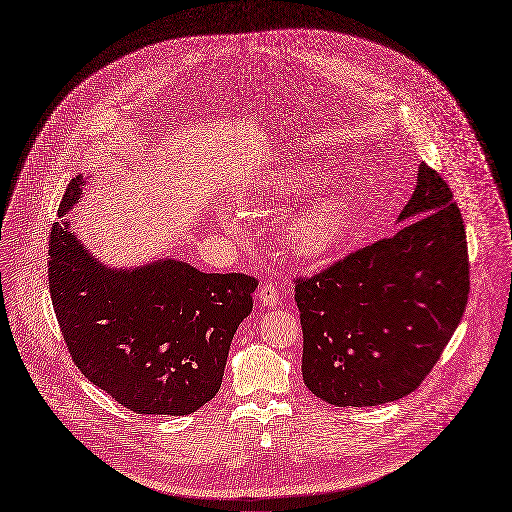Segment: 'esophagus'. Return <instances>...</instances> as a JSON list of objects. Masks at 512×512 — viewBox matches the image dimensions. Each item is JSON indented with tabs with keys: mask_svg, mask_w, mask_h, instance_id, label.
<instances>
[{
	"mask_svg": "<svg viewBox=\"0 0 512 512\" xmlns=\"http://www.w3.org/2000/svg\"><path fill=\"white\" fill-rule=\"evenodd\" d=\"M258 297H260V301H262L264 305L279 303V287H277V283L262 281V283H260V289H258Z\"/></svg>",
	"mask_w": 512,
	"mask_h": 512,
	"instance_id": "obj_1",
	"label": "esophagus"
}]
</instances>
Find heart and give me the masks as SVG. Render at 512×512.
I'll return each mask as SVG.
<instances>
[{
    "label": "heart",
    "mask_w": 512,
    "mask_h": 512,
    "mask_svg": "<svg viewBox=\"0 0 512 512\" xmlns=\"http://www.w3.org/2000/svg\"><path fill=\"white\" fill-rule=\"evenodd\" d=\"M330 182V172L320 164H301L279 172L266 190L272 196H307ZM355 213V203L346 194H332L303 205L287 225L291 248L301 256L328 254L344 235Z\"/></svg>",
    "instance_id": "b5f03b06"
}]
</instances>
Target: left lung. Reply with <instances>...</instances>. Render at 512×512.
Returning <instances> with one entry per match:
<instances>
[{"mask_svg": "<svg viewBox=\"0 0 512 512\" xmlns=\"http://www.w3.org/2000/svg\"><path fill=\"white\" fill-rule=\"evenodd\" d=\"M400 221L389 238L293 279L303 381L332 406L408 396L461 322L469 295L465 225L437 170L420 164Z\"/></svg>", "mask_w": 512, "mask_h": 512, "instance_id": "1", "label": "left lung"}]
</instances>
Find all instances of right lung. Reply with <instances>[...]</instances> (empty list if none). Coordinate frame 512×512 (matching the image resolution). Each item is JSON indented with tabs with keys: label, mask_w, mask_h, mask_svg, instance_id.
I'll return each instance as SVG.
<instances>
[{
	"label": "right lung",
	"mask_w": 512,
	"mask_h": 512,
	"mask_svg": "<svg viewBox=\"0 0 512 512\" xmlns=\"http://www.w3.org/2000/svg\"><path fill=\"white\" fill-rule=\"evenodd\" d=\"M73 178L49 238V291L69 355L94 385L137 414L186 416L215 398L254 277L160 260L98 264L61 217L80 201Z\"/></svg>",
	"instance_id": "right-lung-1"
}]
</instances>
